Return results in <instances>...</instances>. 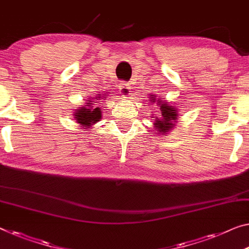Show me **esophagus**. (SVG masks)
I'll return each instance as SVG.
<instances>
[{
    "label": "esophagus",
    "instance_id": "34e87169",
    "mask_svg": "<svg viewBox=\"0 0 249 249\" xmlns=\"http://www.w3.org/2000/svg\"><path fill=\"white\" fill-rule=\"evenodd\" d=\"M119 90H120V93L122 94V97H128L130 94L131 87H130V85L127 82H122L121 85H119Z\"/></svg>",
    "mask_w": 249,
    "mask_h": 249
}]
</instances>
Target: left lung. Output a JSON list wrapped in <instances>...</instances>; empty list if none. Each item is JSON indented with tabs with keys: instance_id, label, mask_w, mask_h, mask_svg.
Returning <instances> with one entry per match:
<instances>
[{
	"instance_id": "8db88e82",
	"label": "left lung",
	"mask_w": 249,
	"mask_h": 249,
	"mask_svg": "<svg viewBox=\"0 0 249 249\" xmlns=\"http://www.w3.org/2000/svg\"><path fill=\"white\" fill-rule=\"evenodd\" d=\"M152 97H154V95H152ZM151 100H154L155 102V99H151ZM158 101L159 102L157 103V105H161L160 106L161 118H160V119L156 118L157 120L155 121V125L157 127V131L164 133L166 131H169V130L173 128V125H175L171 121L177 120V112H176V109L173 108V107L168 106V102L161 103V99H158Z\"/></svg>"
}]
</instances>
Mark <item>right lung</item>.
<instances>
[{"label": "right lung", "mask_w": 249, "mask_h": 249, "mask_svg": "<svg viewBox=\"0 0 249 249\" xmlns=\"http://www.w3.org/2000/svg\"><path fill=\"white\" fill-rule=\"evenodd\" d=\"M97 100H100V99L95 98L94 102ZM87 105V108H81L74 113L76 122L81 124L82 127H88V125L95 124V122L101 119V109L95 107V105H93L91 100Z\"/></svg>", "instance_id": "1"}]
</instances>
